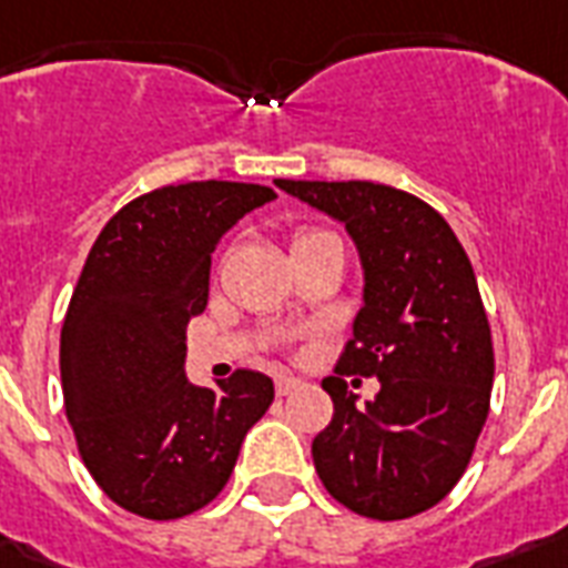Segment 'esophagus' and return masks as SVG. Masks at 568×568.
Masks as SVG:
<instances>
[{
	"label": "esophagus",
	"instance_id": "34e87169",
	"mask_svg": "<svg viewBox=\"0 0 568 568\" xmlns=\"http://www.w3.org/2000/svg\"><path fill=\"white\" fill-rule=\"evenodd\" d=\"M298 385H302L298 379H290V376H278V379H275V394H278V397H287V394H293Z\"/></svg>",
	"mask_w": 568,
	"mask_h": 568
}]
</instances>
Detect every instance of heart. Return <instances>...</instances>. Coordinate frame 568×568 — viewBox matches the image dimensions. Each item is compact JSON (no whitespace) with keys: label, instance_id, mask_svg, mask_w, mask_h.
<instances>
[{"label":"heart","instance_id":"obj_1","mask_svg":"<svg viewBox=\"0 0 568 568\" xmlns=\"http://www.w3.org/2000/svg\"><path fill=\"white\" fill-rule=\"evenodd\" d=\"M325 236H334V234H328V231H323V227H296V231H293V240H290V252L293 254L302 252V248L320 243V240H325Z\"/></svg>","mask_w":568,"mask_h":568}]
</instances>
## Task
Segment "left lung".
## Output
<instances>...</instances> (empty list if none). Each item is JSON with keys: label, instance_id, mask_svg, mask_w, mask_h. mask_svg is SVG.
Wrapping results in <instances>:
<instances>
[{"label": "left lung", "instance_id": "8db88e82", "mask_svg": "<svg viewBox=\"0 0 568 568\" xmlns=\"http://www.w3.org/2000/svg\"><path fill=\"white\" fill-rule=\"evenodd\" d=\"M334 215L364 263V307L323 388L334 415L311 444L337 504L399 521L447 498L489 417L495 349L471 261L438 210L371 180H275ZM344 375L383 388L354 406Z\"/></svg>", "mask_w": 568, "mask_h": 568}]
</instances>
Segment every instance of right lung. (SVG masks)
<instances>
[{"label": "right lung", "mask_w": 568, "mask_h": 568, "mask_svg": "<svg viewBox=\"0 0 568 568\" xmlns=\"http://www.w3.org/2000/svg\"><path fill=\"white\" fill-rule=\"evenodd\" d=\"M272 197L234 180L160 186L121 206L88 252L61 325V390L88 474L126 513L169 521L206 507L275 397L263 373L234 371L215 390L183 373L215 245Z\"/></svg>", "instance_id": "1"}]
</instances>
